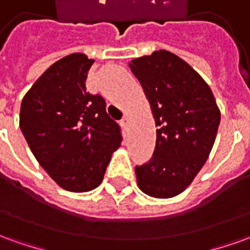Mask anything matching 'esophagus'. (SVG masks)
<instances>
[{
    "instance_id": "esophagus-1",
    "label": "esophagus",
    "mask_w": 250,
    "mask_h": 250,
    "mask_svg": "<svg viewBox=\"0 0 250 250\" xmlns=\"http://www.w3.org/2000/svg\"><path fill=\"white\" fill-rule=\"evenodd\" d=\"M130 122H131L130 116H125V119L122 120V123H120V125H122V127H123V128H128V125H130Z\"/></svg>"
}]
</instances>
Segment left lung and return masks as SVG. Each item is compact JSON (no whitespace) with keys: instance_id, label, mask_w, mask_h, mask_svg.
Wrapping results in <instances>:
<instances>
[{"instance_id":"1","label":"left lung","mask_w":250,"mask_h":250,"mask_svg":"<svg viewBox=\"0 0 250 250\" xmlns=\"http://www.w3.org/2000/svg\"><path fill=\"white\" fill-rule=\"evenodd\" d=\"M141 83L157 125L152 158L136 166V182L154 198L184 191L214 145L221 112L211 89L188 62L171 52H152L128 62Z\"/></svg>"}]
</instances>
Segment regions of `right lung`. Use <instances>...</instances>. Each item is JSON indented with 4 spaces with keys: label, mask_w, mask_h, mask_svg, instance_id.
I'll return each instance as SVG.
<instances>
[{
    "label": "right lung",
    "mask_w": 250,
    "mask_h": 250,
    "mask_svg": "<svg viewBox=\"0 0 250 250\" xmlns=\"http://www.w3.org/2000/svg\"><path fill=\"white\" fill-rule=\"evenodd\" d=\"M93 62L84 53L60 59L25 93L20 109V128L30 151L49 177L72 193L102 184L122 142L104 99L85 89Z\"/></svg>",
    "instance_id": "obj_1"
}]
</instances>
